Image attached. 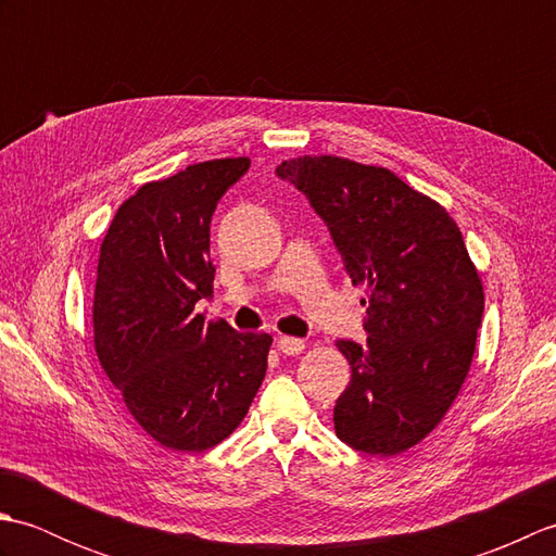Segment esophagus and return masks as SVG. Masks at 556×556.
Listing matches in <instances>:
<instances>
[{"instance_id": "esophagus-1", "label": "esophagus", "mask_w": 556, "mask_h": 556, "mask_svg": "<svg viewBox=\"0 0 556 556\" xmlns=\"http://www.w3.org/2000/svg\"><path fill=\"white\" fill-rule=\"evenodd\" d=\"M277 349L285 353V356H299V353L305 349V341L296 337H279Z\"/></svg>"}]
</instances>
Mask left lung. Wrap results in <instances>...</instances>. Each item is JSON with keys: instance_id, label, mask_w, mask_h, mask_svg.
Wrapping results in <instances>:
<instances>
[{"instance_id": "obj_1", "label": "left lung", "mask_w": 556, "mask_h": 556, "mask_svg": "<svg viewBox=\"0 0 556 556\" xmlns=\"http://www.w3.org/2000/svg\"><path fill=\"white\" fill-rule=\"evenodd\" d=\"M277 176L323 217L361 301L368 341L339 339L351 382L341 442L370 456L416 446L444 418L473 361L485 293L448 212L396 174L344 157L287 160Z\"/></svg>"}]
</instances>
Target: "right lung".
<instances>
[{
  "instance_id": "obj_1",
  "label": "right lung",
  "mask_w": 556,
  "mask_h": 556,
  "mask_svg": "<svg viewBox=\"0 0 556 556\" xmlns=\"http://www.w3.org/2000/svg\"><path fill=\"white\" fill-rule=\"evenodd\" d=\"M248 157L191 164L124 200L98 263L96 351L128 413L174 452H205L239 428L267 372L269 334L195 313L212 299L210 222Z\"/></svg>"
}]
</instances>
